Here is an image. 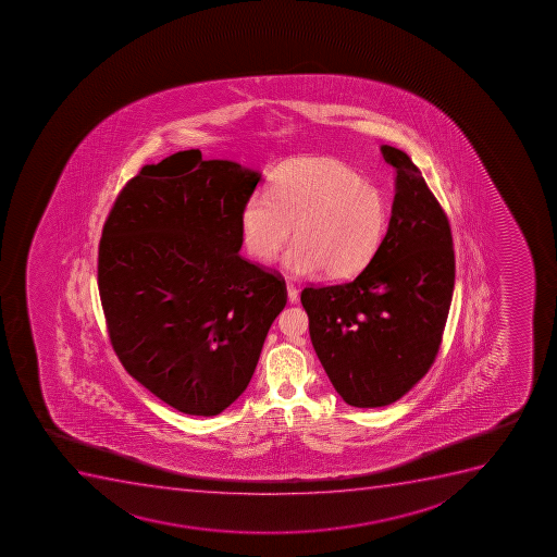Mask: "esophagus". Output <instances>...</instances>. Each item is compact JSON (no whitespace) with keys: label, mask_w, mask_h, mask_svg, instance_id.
Segmentation results:
<instances>
[{"label":"esophagus","mask_w":557,"mask_h":557,"mask_svg":"<svg viewBox=\"0 0 557 557\" xmlns=\"http://www.w3.org/2000/svg\"><path fill=\"white\" fill-rule=\"evenodd\" d=\"M287 298L288 304H298L299 293L298 288L294 287L293 283H287Z\"/></svg>","instance_id":"esophagus-1"}]
</instances>
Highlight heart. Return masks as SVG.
<instances>
[{
	"label": "heart",
	"mask_w": 557,
	"mask_h": 557,
	"mask_svg": "<svg viewBox=\"0 0 557 557\" xmlns=\"http://www.w3.org/2000/svg\"><path fill=\"white\" fill-rule=\"evenodd\" d=\"M388 205L377 185L329 158L296 161L275 172L269 194L253 193L243 207V242L269 263L293 236L285 267L296 275L331 280L358 274L385 234Z\"/></svg>",
	"instance_id": "obj_1"
}]
</instances>
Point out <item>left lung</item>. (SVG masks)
<instances>
[{
	"instance_id": "8db88e82",
	"label": "left lung",
	"mask_w": 557,
	"mask_h": 557,
	"mask_svg": "<svg viewBox=\"0 0 557 557\" xmlns=\"http://www.w3.org/2000/svg\"><path fill=\"white\" fill-rule=\"evenodd\" d=\"M381 154L396 169V196L377 252L352 282L301 293L315 354L358 408L397 401L429 372L456 277L448 218L418 166L391 145Z\"/></svg>"
}]
</instances>
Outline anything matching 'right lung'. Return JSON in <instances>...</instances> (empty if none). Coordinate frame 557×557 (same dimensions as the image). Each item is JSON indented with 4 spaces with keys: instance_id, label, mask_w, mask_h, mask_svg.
<instances>
[{
    "instance_id": "obj_1",
    "label": "right lung",
    "mask_w": 557,
    "mask_h": 557,
    "mask_svg": "<svg viewBox=\"0 0 557 557\" xmlns=\"http://www.w3.org/2000/svg\"><path fill=\"white\" fill-rule=\"evenodd\" d=\"M261 174L198 149L145 165L107 218L98 287L112 348L134 380L188 416L242 396L287 305L282 275L239 256Z\"/></svg>"
}]
</instances>
